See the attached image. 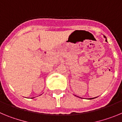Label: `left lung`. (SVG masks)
<instances>
[{
  "label": "left lung",
  "mask_w": 122,
  "mask_h": 122,
  "mask_svg": "<svg viewBox=\"0 0 122 122\" xmlns=\"http://www.w3.org/2000/svg\"><path fill=\"white\" fill-rule=\"evenodd\" d=\"M104 37H105V36H104ZM106 38V37H105ZM93 98H92V99H93Z\"/></svg>",
  "instance_id": "obj_1"
}]
</instances>
